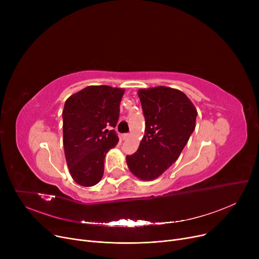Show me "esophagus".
<instances>
[{
  "mask_svg": "<svg viewBox=\"0 0 259 259\" xmlns=\"http://www.w3.org/2000/svg\"><path fill=\"white\" fill-rule=\"evenodd\" d=\"M121 139H122V141H128L130 139V134H122Z\"/></svg>",
  "mask_w": 259,
  "mask_h": 259,
  "instance_id": "34e87169",
  "label": "esophagus"
}]
</instances>
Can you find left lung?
<instances>
[{
    "mask_svg": "<svg viewBox=\"0 0 259 259\" xmlns=\"http://www.w3.org/2000/svg\"><path fill=\"white\" fill-rule=\"evenodd\" d=\"M146 119L138 151L126 156L131 173L153 181L178 159L195 129L197 110L187 95L166 86L138 91Z\"/></svg>",
    "mask_w": 259,
    "mask_h": 259,
    "instance_id": "1",
    "label": "left lung"
}]
</instances>
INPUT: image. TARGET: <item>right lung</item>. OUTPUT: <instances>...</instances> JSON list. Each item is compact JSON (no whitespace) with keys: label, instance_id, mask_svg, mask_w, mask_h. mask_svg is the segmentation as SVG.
Returning <instances> with one entry per match:
<instances>
[{"label":"right lung","instance_id":"1","mask_svg":"<svg viewBox=\"0 0 259 259\" xmlns=\"http://www.w3.org/2000/svg\"><path fill=\"white\" fill-rule=\"evenodd\" d=\"M124 88L88 86L70 95L63 110V145L73 181L97 185L104 174L107 152L117 145L114 130Z\"/></svg>","mask_w":259,"mask_h":259}]
</instances>
